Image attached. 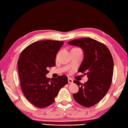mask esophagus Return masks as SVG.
<instances>
[{"label": "esophagus", "instance_id": "obj_1", "mask_svg": "<svg viewBox=\"0 0 128 128\" xmlns=\"http://www.w3.org/2000/svg\"><path fill=\"white\" fill-rule=\"evenodd\" d=\"M68 82L70 84H72V83H73V80L71 78H68Z\"/></svg>", "mask_w": 128, "mask_h": 128}]
</instances>
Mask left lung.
Returning a JSON list of instances; mask_svg holds the SVG:
<instances>
[{
	"label": "left lung",
	"instance_id": "8db88e82",
	"mask_svg": "<svg viewBox=\"0 0 128 128\" xmlns=\"http://www.w3.org/2000/svg\"><path fill=\"white\" fill-rule=\"evenodd\" d=\"M68 43L82 49L84 60L78 72L88 77L84 84L74 81L79 90L73 98L82 106L92 107L103 99L110 88L114 70L112 54L104 44L91 38H78Z\"/></svg>",
	"mask_w": 128,
	"mask_h": 128
}]
</instances>
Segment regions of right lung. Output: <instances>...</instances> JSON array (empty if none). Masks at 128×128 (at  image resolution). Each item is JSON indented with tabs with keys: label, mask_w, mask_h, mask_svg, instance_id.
Returning <instances> with one entry per match:
<instances>
[{
	"label": "right lung",
	"mask_w": 128,
	"mask_h": 128,
	"mask_svg": "<svg viewBox=\"0 0 128 128\" xmlns=\"http://www.w3.org/2000/svg\"><path fill=\"white\" fill-rule=\"evenodd\" d=\"M64 42L46 40L33 42L21 52L18 70L23 94L33 105L44 108L54 102L60 89L68 83L65 75L46 77L55 66L56 54Z\"/></svg>",
	"instance_id": "add662e5"
}]
</instances>
